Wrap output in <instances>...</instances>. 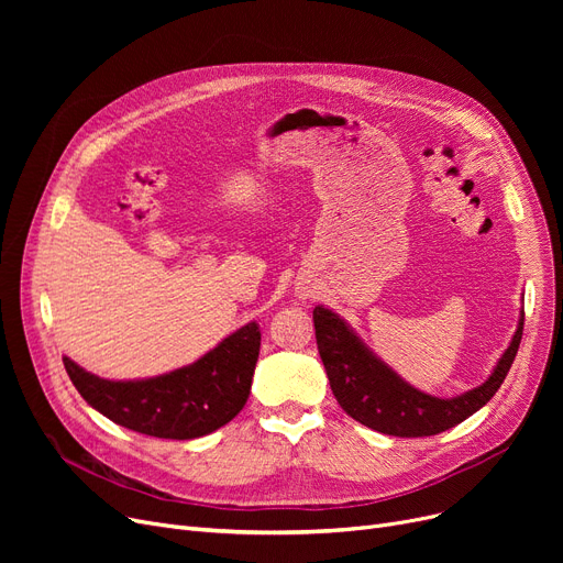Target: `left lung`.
<instances>
[{
    "mask_svg": "<svg viewBox=\"0 0 563 563\" xmlns=\"http://www.w3.org/2000/svg\"><path fill=\"white\" fill-rule=\"evenodd\" d=\"M312 321L317 349L323 367H327L331 390L346 416L378 433L422 438L456 427L490 401L514 365L522 340L525 310L509 349L488 380L452 399L431 397L408 386L386 363L374 356L335 312L317 306Z\"/></svg>",
    "mask_w": 563,
    "mask_h": 563,
    "instance_id": "obj_1",
    "label": "left lung"
}]
</instances>
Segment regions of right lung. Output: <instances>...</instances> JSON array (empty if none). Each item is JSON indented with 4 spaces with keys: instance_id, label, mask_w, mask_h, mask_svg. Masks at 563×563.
<instances>
[{
    "instance_id": "obj_1",
    "label": "right lung",
    "mask_w": 563,
    "mask_h": 563,
    "mask_svg": "<svg viewBox=\"0 0 563 563\" xmlns=\"http://www.w3.org/2000/svg\"><path fill=\"white\" fill-rule=\"evenodd\" d=\"M260 353L251 321L200 361L145 380H107L64 358L77 393L104 418L136 433L191 440L228 424L249 399Z\"/></svg>"
}]
</instances>
